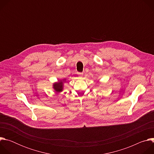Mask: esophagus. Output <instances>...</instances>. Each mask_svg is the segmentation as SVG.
<instances>
[{"label": "esophagus", "mask_w": 154, "mask_h": 154, "mask_svg": "<svg viewBox=\"0 0 154 154\" xmlns=\"http://www.w3.org/2000/svg\"><path fill=\"white\" fill-rule=\"evenodd\" d=\"M78 75H79V77H83V73H82V72H79L78 73Z\"/></svg>", "instance_id": "34e87169"}]
</instances>
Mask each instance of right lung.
<instances>
[{
    "label": "right lung",
    "instance_id": "1",
    "mask_svg": "<svg viewBox=\"0 0 154 154\" xmlns=\"http://www.w3.org/2000/svg\"><path fill=\"white\" fill-rule=\"evenodd\" d=\"M66 82V79H63L58 80V82H55L53 84V88L55 91L57 93L63 91V83Z\"/></svg>",
    "mask_w": 154,
    "mask_h": 154
}]
</instances>
